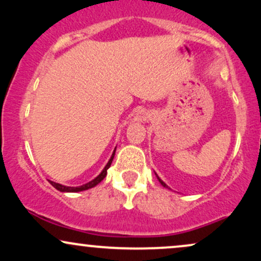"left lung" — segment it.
Instances as JSON below:
<instances>
[{"label": "left lung", "mask_w": 261, "mask_h": 261, "mask_svg": "<svg viewBox=\"0 0 261 261\" xmlns=\"http://www.w3.org/2000/svg\"><path fill=\"white\" fill-rule=\"evenodd\" d=\"M157 178H158V176H157ZM158 180H160V182H161V184H162V185H163V187H164V188H168V187H167V185H166V182H164V181H162L160 178H158Z\"/></svg>", "instance_id": "left-lung-1"}]
</instances>
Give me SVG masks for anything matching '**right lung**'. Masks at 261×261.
I'll return each instance as SVG.
<instances>
[{"label": "right lung", "instance_id": "add662e5", "mask_svg": "<svg viewBox=\"0 0 261 261\" xmlns=\"http://www.w3.org/2000/svg\"><path fill=\"white\" fill-rule=\"evenodd\" d=\"M114 154H115V149H114V152H113L112 157H110V160H109V162H108V163H107V166L104 167V169L101 170L100 174L98 175L97 178H95V179H93L92 181L87 182V184H85V185H81V187H76V188H74V187H65V185L59 184V182H54V181H51V180H50V184H51L53 187L55 188V189H58V190L62 191V193H77V191L88 190V189H91V188H93V187H95V185H97V184H99V182H100L101 180H103L104 178H106V175H107V170L109 169L110 164H112L113 158H114Z\"/></svg>", "mask_w": 261, "mask_h": 261}]
</instances>
